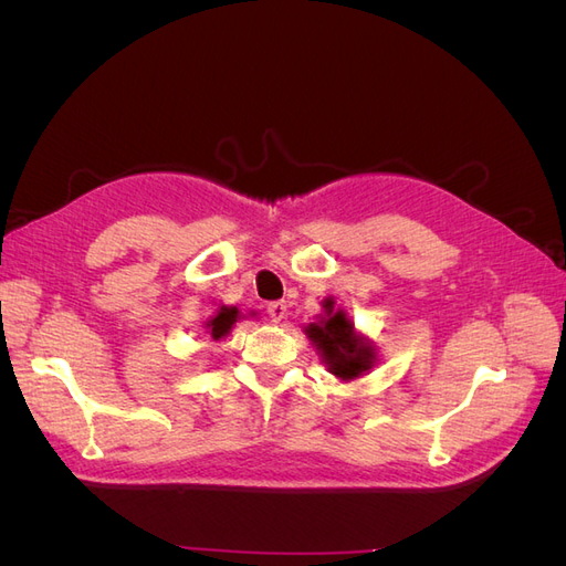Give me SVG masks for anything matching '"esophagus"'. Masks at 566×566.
<instances>
[{"instance_id":"obj_1","label":"esophagus","mask_w":566,"mask_h":566,"mask_svg":"<svg viewBox=\"0 0 566 566\" xmlns=\"http://www.w3.org/2000/svg\"><path fill=\"white\" fill-rule=\"evenodd\" d=\"M266 312H269V318H271V321H283L285 314H287V304H285V302H271V304L266 306Z\"/></svg>"}]
</instances>
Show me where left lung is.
I'll return each mask as SVG.
<instances>
[{
    "instance_id": "left-lung-1",
    "label": "left lung",
    "mask_w": 566,
    "mask_h": 566,
    "mask_svg": "<svg viewBox=\"0 0 566 566\" xmlns=\"http://www.w3.org/2000/svg\"><path fill=\"white\" fill-rule=\"evenodd\" d=\"M323 310L325 316L318 323H312L306 328V335H310L333 375H337L339 380H354L373 368L375 352L364 337L354 333V323L347 318V314L342 310L335 312L333 300H325Z\"/></svg>"
}]
</instances>
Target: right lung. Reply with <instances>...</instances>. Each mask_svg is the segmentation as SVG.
<instances>
[{"label": "right lung", "mask_w": 566, "mask_h": 566, "mask_svg": "<svg viewBox=\"0 0 566 566\" xmlns=\"http://www.w3.org/2000/svg\"><path fill=\"white\" fill-rule=\"evenodd\" d=\"M241 318L238 316V310L235 306H219L217 316H212L208 321V333L212 339H221L224 335H229V331L233 328V323Z\"/></svg>", "instance_id": "right-lung-1"}]
</instances>
